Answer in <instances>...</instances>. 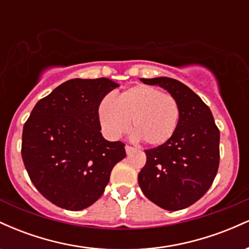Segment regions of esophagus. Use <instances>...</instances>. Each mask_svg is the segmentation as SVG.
<instances>
[{
    "mask_svg": "<svg viewBox=\"0 0 249 249\" xmlns=\"http://www.w3.org/2000/svg\"><path fill=\"white\" fill-rule=\"evenodd\" d=\"M125 151H126L127 154H130V153L134 152V147L130 146V145H126V146H125Z\"/></svg>",
    "mask_w": 249,
    "mask_h": 249,
    "instance_id": "obj_1",
    "label": "esophagus"
}]
</instances>
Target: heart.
Segmentation results:
<instances>
[{"mask_svg": "<svg viewBox=\"0 0 249 249\" xmlns=\"http://www.w3.org/2000/svg\"><path fill=\"white\" fill-rule=\"evenodd\" d=\"M99 122L105 134L118 138L128 130L151 146L171 139L180 118L176 97L150 85H136L113 99L104 98L98 107Z\"/></svg>", "mask_w": 249, "mask_h": 249, "instance_id": "b5f03b06", "label": "heart"}]
</instances>
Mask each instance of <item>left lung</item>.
Here are the masks:
<instances>
[{
	"mask_svg": "<svg viewBox=\"0 0 249 249\" xmlns=\"http://www.w3.org/2000/svg\"><path fill=\"white\" fill-rule=\"evenodd\" d=\"M159 85L179 103L180 118L168 142L145 150L146 164L138 174L142 193L167 211L186 208L207 192L219 167L220 132L210 107L190 88L168 77L141 78Z\"/></svg>",
	"mask_w": 249,
	"mask_h": 249,
	"instance_id": "1",
	"label": "left lung"
}]
</instances>
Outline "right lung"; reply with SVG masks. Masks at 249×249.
<instances>
[{"label": "right lung", "mask_w": 249, "mask_h": 249, "mask_svg": "<svg viewBox=\"0 0 249 249\" xmlns=\"http://www.w3.org/2000/svg\"><path fill=\"white\" fill-rule=\"evenodd\" d=\"M108 78L67 81L37 102L22 134V158L39 193L56 206L84 210L107 187L125 144L101 133L98 107L118 88Z\"/></svg>", "instance_id": "add662e5"}]
</instances>
